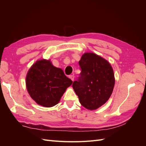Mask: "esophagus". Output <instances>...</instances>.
I'll return each instance as SVG.
<instances>
[{
    "label": "esophagus",
    "instance_id": "esophagus-1",
    "mask_svg": "<svg viewBox=\"0 0 146 146\" xmlns=\"http://www.w3.org/2000/svg\"><path fill=\"white\" fill-rule=\"evenodd\" d=\"M69 78L72 81H74V76H73V75H72V76H69Z\"/></svg>",
    "mask_w": 146,
    "mask_h": 146
}]
</instances>
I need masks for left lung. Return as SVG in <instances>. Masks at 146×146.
Returning <instances> with one entry per match:
<instances>
[{"mask_svg": "<svg viewBox=\"0 0 146 146\" xmlns=\"http://www.w3.org/2000/svg\"><path fill=\"white\" fill-rule=\"evenodd\" d=\"M78 81L72 84L82 106L95 110L104 105L111 96L115 84L114 71L109 61L93 52L82 55Z\"/></svg>", "mask_w": 146, "mask_h": 146, "instance_id": "8db88e82", "label": "left lung"}]
</instances>
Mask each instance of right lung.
Here are the masks:
<instances>
[{
    "label": "right lung",
    "instance_id": "right-lung-1",
    "mask_svg": "<svg viewBox=\"0 0 146 146\" xmlns=\"http://www.w3.org/2000/svg\"><path fill=\"white\" fill-rule=\"evenodd\" d=\"M72 81L63 70L52 64L50 60H37L29 69L25 78L26 88L36 103L50 108L58 104Z\"/></svg>",
    "mask_w": 146,
    "mask_h": 146
}]
</instances>
